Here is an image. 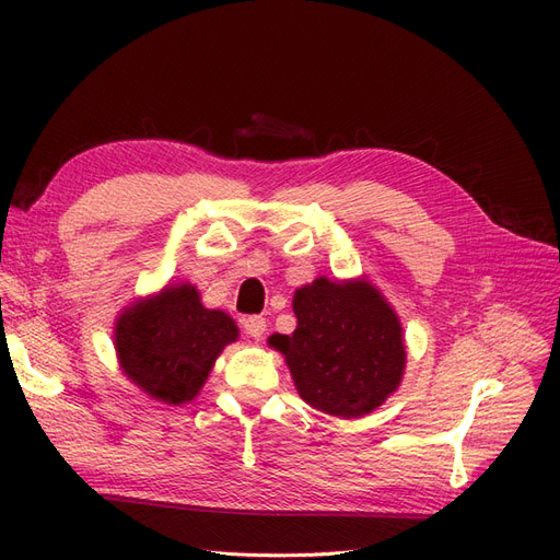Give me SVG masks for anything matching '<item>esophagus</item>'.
Segmentation results:
<instances>
[{"label":"esophagus","instance_id":"1","mask_svg":"<svg viewBox=\"0 0 560 560\" xmlns=\"http://www.w3.org/2000/svg\"><path fill=\"white\" fill-rule=\"evenodd\" d=\"M243 329L247 336L252 338H261L266 334V319L259 317V315H249V317H243Z\"/></svg>","mask_w":560,"mask_h":560}]
</instances>
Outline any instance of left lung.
<instances>
[{"instance_id":"1","label":"left lung","mask_w":560,"mask_h":560,"mask_svg":"<svg viewBox=\"0 0 560 560\" xmlns=\"http://www.w3.org/2000/svg\"><path fill=\"white\" fill-rule=\"evenodd\" d=\"M296 329L268 336L299 397L336 418L376 411L404 378L401 322L366 278H315L294 292Z\"/></svg>"}]
</instances>
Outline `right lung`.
<instances>
[{
	"label": "right lung",
	"instance_id": "obj_1",
	"mask_svg": "<svg viewBox=\"0 0 560 560\" xmlns=\"http://www.w3.org/2000/svg\"><path fill=\"white\" fill-rule=\"evenodd\" d=\"M238 334L229 313L202 306L191 282H175L118 313L114 348L132 385L161 404L179 406L200 395L217 358Z\"/></svg>",
	"mask_w": 560,
	"mask_h": 560
}]
</instances>
